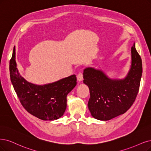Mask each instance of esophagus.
<instances>
[{"label":"esophagus","mask_w":151,"mask_h":151,"mask_svg":"<svg viewBox=\"0 0 151 151\" xmlns=\"http://www.w3.org/2000/svg\"><path fill=\"white\" fill-rule=\"evenodd\" d=\"M83 73L81 72H80V73H79L78 74V75H77V80H78V81H81L82 80H83Z\"/></svg>","instance_id":"esophagus-1"}]
</instances>
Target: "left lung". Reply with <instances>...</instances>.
<instances>
[{
	"mask_svg": "<svg viewBox=\"0 0 151 151\" xmlns=\"http://www.w3.org/2000/svg\"><path fill=\"white\" fill-rule=\"evenodd\" d=\"M131 66L124 79L113 80L100 70L88 67L83 71V83L90 89L88 106L95 119L108 121L125 113L137 95L142 73V60L134 43Z\"/></svg>",
	"mask_w": 151,
	"mask_h": 151,
	"instance_id": "1",
	"label": "left lung"
}]
</instances>
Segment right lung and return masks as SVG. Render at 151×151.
<instances>
[{
  "mask_svg": "<svg viewBox=\"0 0 151 151\" xmlns=\"http://www.w3.org/2000/svg\"><path fill=\"white\" fill-rule=\"evenodd\" d=\"M10 76L23 107L30 114L44 121L58 119L66 108V96L76 85L75 75L44 85L27 81L19 73L15 61V48L10 60Z\"/></svg>",
  "mask_w": 151,
  "mask_h": 151,
  "instance_id": "1",
  "label": "right lung"
}]
</instances>
